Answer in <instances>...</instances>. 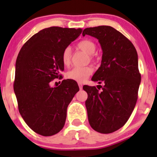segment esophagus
I'll return each mask as SVG.
<instances>
[{"label":"esophagus","instance_id":"34e87169","mask_svg":"<svg viewBox=\"0 0 157 157\" xmlns=\"http://www.w3.org/2000/svg\"><path fill=\"white\" fill-rule=\"evenodd\" d=\"M78 85H79V88H80V89L82 90V85L81 83H78Z\"/></svg>","mask_w":157,"mask_h":157}]
</instances>
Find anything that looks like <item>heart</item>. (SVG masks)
Listing matches in <instances>:
<instances>
[{"instance_id":"1","label":"heart","mask_w":157,"mask_h":157,"mask_svg":"<svg viewBox=\"0 0 157 157\" xmlns=\"http://www.w3.org/2000/svg\"><path fill=\"white\" fill-rule=\"evenodd\" d=\"M77 48L89 55V60L91 62H94L95 57L93 54L97 49V45L91 40H83L77 44ZM62 62L64 66H69L71 62V48L67 46L63 49L62 53ZM93 72V69L91 66L84 67H75L68 71L66 76L68 79L77 81L79 82H84Z\"/></svg>"}]
</instances>
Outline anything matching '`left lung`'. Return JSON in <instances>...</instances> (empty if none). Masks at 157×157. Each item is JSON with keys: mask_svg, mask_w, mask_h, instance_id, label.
Instances as JSON below:
<instances>
[{"mask_svg": "<svg viewBox=\"0 0 157 157\" xmlns=\"http://www.w3.org/2000/svg\"><path fill=\"white\" fill-rule=\"evenodd\" d=\"M86 35L97 38L101 46V65L91 80L104 84L99 85L101 91L95 86L82 88L88 94V118L94 130L110 134L125 125L136 105L141 82L137 52L127 37L111 26L86 28L82 32Z\"/></svg>", "mask_w": 157, "mask_h": 157, "instance_id": "obj_1", "label": "left lung"}]
</instances>
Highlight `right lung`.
Segmentation results:
<instances>
[{
  "label": "right lung",
  "instance_id": "obj_1",
  "mask_svg": "<svg viewBox=\"0 0 157 157\" xmlns=\"http://www.w3.org/2000/svg\"><path fill=\"white\" fill-rule=\"evenodd\" d=\"M82 32V29L46 28L29 39L17 55L14 91L19 112L29 127L42 136L62 130L68 104L79 91L73 80H63L57 87L52 86V81L62 77L63 51Z\"/></svg>",
  "mask_w": 157,
  "mask_h": 157
}]
</instances>
